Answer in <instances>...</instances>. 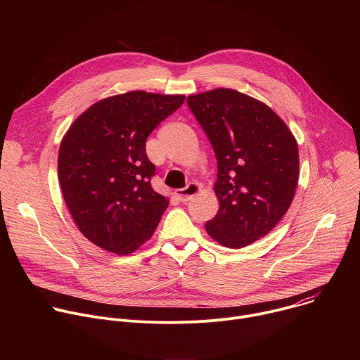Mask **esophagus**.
<instances>
[{
    "instance_id": "1",
    "label": "esophagus",
    "mask_w": 360,
    "mask_h": 360,
    "mask_svg": "<svg viewBox=\"0 0 360 360\" xmlns=\"http://www.w3.org/2000/svg\"><path fill=\"white\" fill-rule=\"evenodd\" d=\"M200 191V186L195 182L188 184L185 188L178 189L176 191V196L181 199V202H188L189 199H192V196H195L198 192Z\"/></svg>"
}]
</instances>
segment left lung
Masks as SVG:
<instances>
[{
	"label": "left lung",
	"instance_id": "1",
	"mask_svg": "<svg viewBox=\"0 0 360 360\" xmlns=\"http://www.w3.org/2000/svg\"><path fill=\"white\" fill-rule=\"evenodd\" d=\"M186 102L218 161L219 211L205 229L226 248L248 246L290 207L299 179L296 139L266 104L235 89L189 95Z\"/></svg>",
	"mask_w": 360,
	"mask_h": 360
}]
</instances>
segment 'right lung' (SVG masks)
I'll return each instance as SVG.
<instances>
[{
	"mask_svg": "<svg viewBox=\"0 0 360 360\" xmlns=\"http://www.w3.org/2000/svg\"><path fill=\"white\" fill-rule=\"evenodd\" d=\"M184 101L145 91L101 99L63 138L61 191L78 229L96 246L128 255L157 229L168 199L152 189L155 165L145 142Z\"/></svg>",
	"mask_w": 360,
	"mask_h": 360,
	"instance_id": "obj_1",
	"label": "right lung"
}]
</instances>
